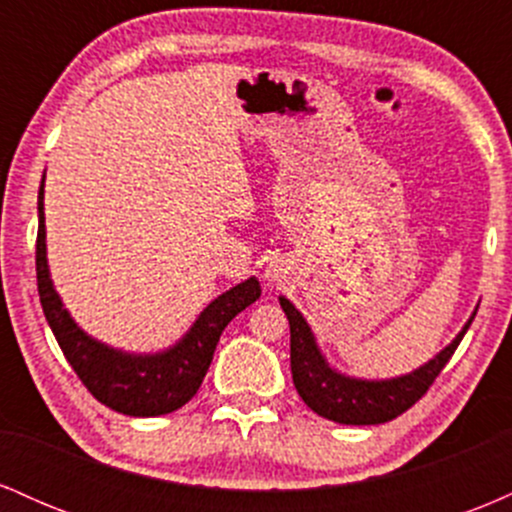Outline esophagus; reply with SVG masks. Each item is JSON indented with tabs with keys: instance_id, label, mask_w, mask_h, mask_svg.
I'll return each instance as SVG.
<instances>
[{
	"instance_id": "1",
	"label": "esophagus",
	"mask_w": 512,
	"mask_h": 512,
	"mask_svg": "<svg viewBox=\"0 0 512 512\" xmlns=\"http://www.w3.org/2000/svg\"><path fill=\"white\" fill-rule=\"evenodd\" d=\"M267 279H269V281H279V279H281L279 269H276V267H272V269H269V272H267Z\"/></svg>"
}]
</instances>
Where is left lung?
Wrapping results in <instances>:
<instances>
[{
    "instance_id": "obj_1",
    "label": "left lung",
    "mask_w": 512,
    "mask_h": 512,
    "mask_svg": "<svg viewBox=\"0 0 512 512\" xmlns=\"http://www.w3.org/2000/svg\"><path fill=\"white\" fill-rule=\"evenodd\" d=\"M279 303L291 325V375L298 395L315 414L346 426L385 424L414 407L426 395L450 356L455 354L457 344L462 342L464 332L474 320L469 317L464 330L452 339V344L445 346L436 358H431L426 366L414 373L392 380H356L327 366L303 315L284 296L279 298Z\"/></svg>"
}]
</instances>
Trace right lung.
Wrapping results in <instances>:
<instances>
[{
  "label": "right lung",
  "mask_w": 512,
  "mask_h": 512,
  "mask_svg": "<svg viewBox=\"0 0 512 512\" xmlns=\"http://www.w3.org/2000/svg\"><path fill=\"white\" fill-rule=\"evenodd\" d=\"M43 195L45 190L40 185L35 274H38V293L45 320H48L62 354L67 356L69 366L74 368L81 383L98 402L120 411V414L161 416L180 409L197 395L228 322L262 296L260 281L250 276L248 281L233 286L231 291L211 301L204 313L197 317L192 330L182 337V342L163 354L134 356L115 351L76 327V322L62 308L57 291L52 289L48 257H45Z\"/></svg>",
  "instance_id": "obj_1"
}]
</instances>
